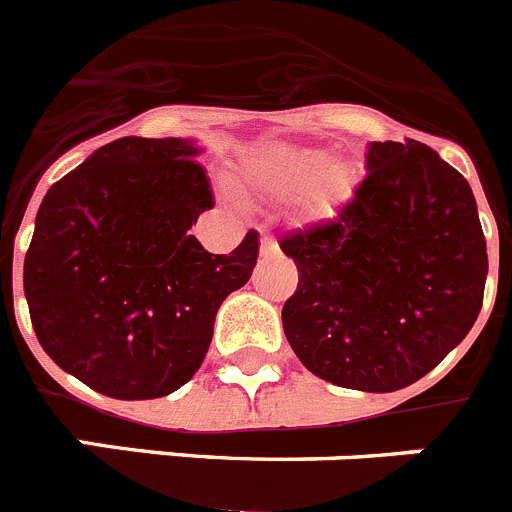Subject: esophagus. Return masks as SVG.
<instances>
[{"instance_id": "1", "label": "esophagus", "mask_w": 512, "mask_h": 512, "mask_svg": "<svg viewBox=\"0 0 512 512\" xmlns=\"http://www.w3.org/2000/svg\"><path fill=\"white\" fill-rule=\"evenodd\" d=\"M260 252H262V255H265V257L275 255V252H278V242H275L273 237H267V234H265V237L260 239Z\"/></svg>"}]
</instances>
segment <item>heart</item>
I'll return each mask as SVG.
<instances>
[{"instance_id":"1","label":"heart","mask_w":512,"mask_h":512,"mask_svg":"<svg viewBox=\"0 0 512 512\" xmlns=\"http://www.w3.org/2000/svg\"><path fill=\"white\" fill-rule=\"evenodd\" d=\"M357 170L319 147H298L288 142H265L239 160L237 186L247 193L273 199L298 197V211L306 222L321 224L349 201Z\"/></svg>"}]
</instances>
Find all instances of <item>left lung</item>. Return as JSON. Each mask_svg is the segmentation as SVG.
Instances as JSON below:
<instances>
[{
    "mask_svg": "<svg viewBox=\"0 0 512 512\" xmlns=\"http://www.w3.org/2000/svg\"><path fill=\"white\" fill-rule=\"evenodd\" d=\"M365 168L331 222L280 239L298 267L283 331L321 380L393 393L469 334L485 296L487 245L472 188L436 150L370 142Z\"/></svg>",
    "mask_w": 512,
    "mask_h": 512,
    "instance_id": "1",
    "label": "left lung"
}]
</instances>
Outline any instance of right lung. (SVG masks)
<instances>
[{
    "instance_id": "obj_1",
    "label": "right lung",
    "mask_w": 512,
    "mask_h": 512,
    "mask_svg": "<svg viewBox=\"0 0 512 512\" xmlns=\"http://www.w3.org/2000/svg\"><path fill=\"white\" fill-rule=\"evenodd\" d=\"M201 147L119 137L53 183L25 255V298L55 365L117 400L163 398L206 357L216 311L250 280L260 237L211 255L191 232L214 206Z\"/></svg>"
}]
</instances>
